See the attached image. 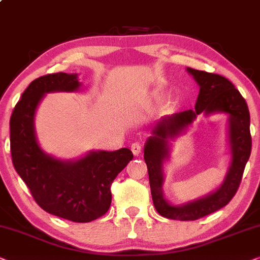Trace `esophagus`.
<instances>
[{
	"label": "esophagus",
	"mask_w": 260,
	"mask_h": 260,
	"mask_svg": "<svg viewBox=\"0 0 260 260\" xmlns=\"http://www.w3.org/2000/svg\"><path fill=\"white\" fill-rule=\"evenodd\" d=\"M131 150H132L134 155L140 154V152L143 151V144L139 143V141H136V143H133L132 146H131Z\"/></svg>",
	"instance_id": "1"
}]
</instances>
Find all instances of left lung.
Segmentation results:
<instances>
[{"instance_id": "obj_1", "label": "left lung", "mask_w": 260, "mask_h": 260, "mask_svg": "<svg viewBox=\"0 0 260 260\" xmlns=\"http://www.w3.org/2000/svg\"><path fill=\"white\" fill-rule=\"evenodd\" d=\"M186 70L200 85L195 109L176 113L170 117L162 119L154 127V136L148 138L144 148V159L147 165L154 208L166 219L179 221L199 220L228 205L238 191L252 148L250 112L246 101L239 90L235 89L233 83L216 74L191 68ZM202 111L206 113L224 111L230 115V139L234 154L231 169L223 185L215 193L182 207L171 206L164 200L161 191V165L164 158L167 156L166 139L169 136L177 135Z\"/></svg>"}]
</instances>
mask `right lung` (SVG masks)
Segmentation results:
<instances>
[{"label":"right lung","mask_w":260,"mask_h":260,"mask_svg":"<svg viewBox=\"0 0 260 260\" xmlns=\"http://www.w3.org/2000/svg\"><path fill=\"white\" fill-rule=\"evenodd\" d=\"M78 86L77 76L65 72L34 79L10 116V152L14 168L41 209L74 222H90L108 212L112 183L133 153L128 148L100 151L67 162L40 150L33 127L38 103L45 92L74 91Z\"/></svg>","instance_id":"add662e5"}]
</instances>
